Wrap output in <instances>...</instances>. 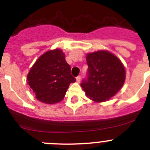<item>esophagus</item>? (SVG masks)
Here are the masks:
<instances>
[{
  "mask_svg": "<svg viewBox=\"0 0 150 150\" xmlns=\"http://www.w3.org/2000/svg\"><path fill=\"white\" fill-rule=\"evenodd\" d=\"M80 80H81V76H76V82H77V83H79V82H80Z\"/></svg>",
  "mask_w": 150,
  "mask_h": 150,
  "instance_id": "1",
  "label": "esophagus"
}]
</instances>
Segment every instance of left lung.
<instances>
[{"label": "left lung", "instance_id": "1", "mask_svg": "<svg viewBox=\"0 0 150 150\" xmlns=\"http://www.w3.org/2000/svg\"><path fill=\"white\" fill-rule=\"evenodd\" d=\"M86 78L80 85L94 101L103 102L114 96L124 84L125 70L117 57L107 51L88 53Z\"/></svg>", "mask_w": 150, "mask_h": 150}]
</instances>
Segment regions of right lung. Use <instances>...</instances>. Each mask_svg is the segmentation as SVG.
Here are the masks:
<instances>
[{
    "instance_id": "right-lung-1",
    "label": "right lung",
    "mask_w": 150,
    "mask_h": 150,
    "mask_svg": "<svg viewBox=\"0 0 150 150\" xmlns=\"http://www.w3.org/2000/svg\"><path fill=\"white\" fill-rule=\"evenodd\" d=\"M27 80L36 98L50 104L62 100L70 84L76 82L64 54L59 49L41 55L30 68Z\"/></svg>"
}]
</instances>
